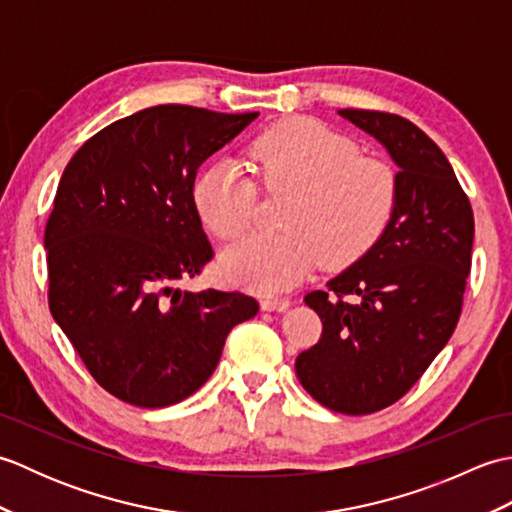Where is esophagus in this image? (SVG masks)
I'll return each instance as SVG.
<instances>
[{"label":"esophagus","mask_w":512,"mask_h":512,"mask_svg":"<svg viewBox=\"0 0 512 512\" xmlns=\"http://www.w3.org/2000/svg\"><path fill=\"white\" fill-rule=\"evenodd\" d=\"M290 301L284 299V297H264L262 299V310L266 312H284L288 310Z\"/></svg>","instance_id":"1"}]
</instances>
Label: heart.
Instances as JSON below:
<instances>
[{
  "mask_svg": "<svg viewBox=\"0 0 512 512\" xmlns=\"http://www.w3.org/2000/svg\"><path fill=\"white\" fill-rule=\"evenodd\" d=\"M352 138L312 118L292 116L264 129L248 156L270 193H290L277 235H248L222 255L239 286L279 292L321 262L336 270L376 246L394 217L398 178L387 162L358 156ZM257 189L231 158H217L193 182V206L220 239L242 235L253 220Z\"/></svg>",
  "mask_w": 512,
  "mask_h": 512,
  "instance_id": "1",
  "label": "heart"
}]
</instances>
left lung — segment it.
Returning a JSON list of instances; mask_svg holds the SVG:
<instances>
[{
    "label": "left lung",
    "instance_id": "left-lung-1",
    "mask_svg": "<svg viewBox=\"0 0 512 512\" xmlns=\"http://www.w3.org/2000/svg\"><path fill=\"white\" fill-rule=\"evenodd\" d=\"M398 165V202L385 235L361 259L306 295L319 343L295 361L308 394L365 416L394 405L449 343L471 270L473 209L447 156L396 114L339 110Z\"/></svg>",
    "mask_w": 512,
    "mask_h": 512
}]
</instances>
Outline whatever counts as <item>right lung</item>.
<instances>
[{
  "label": "right lung",
  "mask_w": 512,
  "mask_h": 512,
  "mask_svg": "<svg viewBox=\"0 0 512 512\" xmlns=\"http://www.w3.org/2000/svg\"><path fill=\"white\" fill-rule=\"evenodd\" d=\"M257 116L147 107L94 134L63 171L43 237L50 312L96 383L129 405L189 398L259 310L242 292L178 288L213 257L195 173Z\"/></svg>",
  "instance_id": "1"
}]
</instances>
